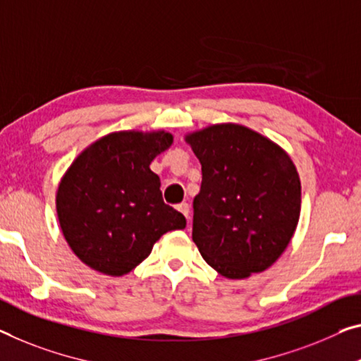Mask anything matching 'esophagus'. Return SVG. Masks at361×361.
I'll use <instances>...</instances> for the list:
<instances>
[{
  "label": "esophagus",
  "instance_id": "1",
  "mask_svg": "<svg viewBox=\"0 0 361 361\" xmlns=\"http://www.w3.org/2000/svg\"><path fill=\"white\" fill-rule=\"evenodd\" d=\"M177 209H179V212L185 216V218L188 219V213H190V207H188V203H180V204H177Z\"/></svg>",
  "mask_w": 361,
  "mask_h": 361
}]
</instances>
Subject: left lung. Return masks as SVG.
I'll return each instance as SVG.
<instances>
[{
	"mask_svg": "<svg viewBox=\"0 0 361 361\" xmlns=\"http://www.w3.org/2000/svg\"><path fill=\"white\" fill-rule=\"evenodd\" d=\"M185 140L202 164L192 238L204 262L227 279L268 269L300 218L302 187L290 157L238 124L209 126Z\"/></svg>",
	"mask_w": 361,
	"mask_h": 361,
	"instance_id": "obj_1",
	"label": "left lung"
}]
</instances>
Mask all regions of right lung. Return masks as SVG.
Returning <instances> with one entry per match:
<instances>
[{
    "label": "right lung",
    "instance_id": "add662e5",
    "mask_svg": "<svg viewBox=\"0 0 361 361\" xmlns=\"http://www.w3.org/2000/svg\"><path fill=\"white\" fill-rule=\"evenodd\" d=\"M171 143L173 135L164 130L114 132L85 148L61 179V229L92 269L127 274L159 237L185 227L184 214L163 202L161 182L149 169Z\"/></svg>",
    "mask_w": 361,
    "mask_h": 361
}]
</instances>
